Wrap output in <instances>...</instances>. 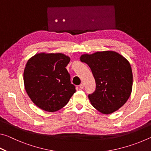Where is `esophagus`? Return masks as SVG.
<instances>
[{
	"mask_svg": "<svg viewBox=\"0 0 151 151\" xmlns=\"http://www.w3.org/2000/svg\"><path fill=\"white\" fill-rule=\"evenodd\" d=\"M79 87H80L81 89H83L84 87H85V84L84 83H81L80 85H79Z\"/></svg>",
	"mask_w": 151,
	"mask_h": 151,
	"instance_id": "esophagus-1",
	"label": "esophagus"
}]
</instances>
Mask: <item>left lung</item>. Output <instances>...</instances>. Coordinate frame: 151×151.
I'll use <instances>...</instances> for the list:
<instances>
[{
	"label": "left lung",
	"instance_id": "obj_1",
	"mask_svg": "<svg viewBox=\"0 0 151 151\" xmlns=\"http://www.w3.org/2000/svg\"><path fill=\"white\" fill-rule=\"evenodd\" d=\"M80 60L87 64L95 79L96 90L88 94L92 105L105 114L118 111L132 92V72L129 61L112 50L82 55Z\"/></svg>",
	"mask_w": 151,
	"mask_h": 151
}]
</instances>
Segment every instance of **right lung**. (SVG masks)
Wrapping results in <instances>:
<instances>
[{"mask_svg":"<svg viewBox=\"0 0 151 151\" xmlns=\"http://www.w3.org/2000/svg\"><path fill=\"white\" fill-rule=\"evenodd\" d=\"M70 60L63 53L41 52L27 61L23 74L25 90L35 105L43 111H58L76 92L66 69Z\"/></svg>","mask_w":151,"mask_h":151,"instance_id":"right-lung-1","label":"right lung"}]
</instances>
